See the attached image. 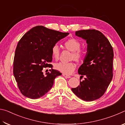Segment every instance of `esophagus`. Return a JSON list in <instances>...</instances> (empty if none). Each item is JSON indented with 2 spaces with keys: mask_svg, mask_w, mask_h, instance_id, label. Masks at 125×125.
<instances>
[{
  "mask_svg": "<svg viewBox=\"0 0 125 125\" xmlns=\"http://www.w3.org/2000/svg\"><path fill=\"white\" fill-rule=\"evenodd\" d=\"M62 75H63V76H64V77H66V78H71V76L68 75H67V74H64V73H63Z\"/></svg>",
  "mask_w": 125,
  "mask_h": 125,
  "instance_id": "obj_1",
  "label": "esophagus"
}]
</instances>
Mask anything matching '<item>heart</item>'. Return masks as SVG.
Returning a JSON list of instances; mask_svg holds the SVG:
<instances>
[{"label": "heart", "mask_w": 125, "mask_h": 125, "mask_svg": "<svg viewBox=\"0 0 125 125\" xmlns=\"http://www.w3.org/2000/svg\"><path fill=\"white\" fill-rule=\"evenodd\" d=\"M65 47L72 52L71 56L72 60H74L78 62H81L85 56V52L80 48L81 42L79 40L71 38L67 40L64 42ZM51 54L52 57L55 60H57L60 54V49L57 44H54L51 48ZM57 70L65 74H70L73 73L76 68V65L73 62H59L54 65Z\"/></svg>", "instance_id": "obj_1"}]
</instances>
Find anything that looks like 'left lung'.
<instances>
[{"label": "left lung", "instance_id": "left-lung-1", "mask_svg": "<svg viewBox=\"0 0 125 125\" xmlns=\"http://www.w3.org/2000/svg\"><path fill=\"white\" fill-rule=\"evenodd\" d=\"M75 35L88 44L84 63L78 69L84 78L72 92L83 100L92 101L102 96L113 77L114 51L108 39L96 30L77 31Z\"/></svg>", "mask_w": 125, "mask_h": 125}]
</instances>
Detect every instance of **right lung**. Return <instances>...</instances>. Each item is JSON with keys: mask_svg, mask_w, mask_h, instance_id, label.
<instances>
[{"mask_svg": "<svg viewBox=\"0 0 125 125\" xmlns=\"http://www.w3.org/2000/svg\"><path fill=\"white\" fill-rule=\"evenodd\" d=\"M68 32L37 26L21 37L17 45L13 63V74L23 95L36 99L46 94L52 87L54 79L62 73L52 69L45 76L44 67L53 65L51 48Z\"/></svg>", "mask_w": 125, "mask_h": 125, "instance_id": "right-lung-1", "label": "right lung"}]
</instances>
